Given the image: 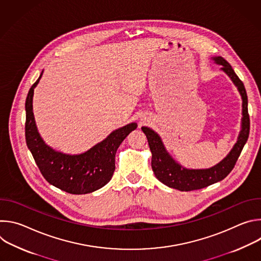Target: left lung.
<instances>
[{
    "label": "left lung",
    "instance_id": "left-lung-1",
    "mask_svg": "<svg viewBox=\"0 0 261 261\" xmlns=\"http://www.w3.org/2000/svg\"><path fill=\"white\" fill-rule=\"evenodd\" d=\"M216 64L222 65L224 71L238 88L243 100L242 130L230 153L217 165L207 169H188L179 165L168 154L161 137L151 128L141 127L145 134L152 152V168L156 177L170 188L179 191H192L207 187V186L225 178L233 169L250 132V118L248 114V97L243 82L233 71L230 64L222 57L213 58Z\"/></svg>",
    "mask_w": 261,
    "mask_h": 261
}]
</instances>
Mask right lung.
<instances>
[{"label": "right lung", "mask_w": 261, "mask_h": 261, "mask_svg": "<svg viewBox=\"0 0 261 261\" xmlns=\"http://www.w3.org/2000/svg\"><path fill=\"white\" fill-rule=\"evenodd\" d=\"M31 87L25 99V141L44 178L55 187L70 194H87L105 186L116 169V153L120 144L137 124L131 123L111 132L104 140L80 155H67L48 146L37 130L33 114L34 89L41 76Z\"/></svg>", "instance_id": "right-lung-1"}]
</instances>
